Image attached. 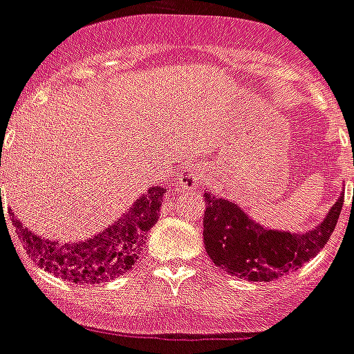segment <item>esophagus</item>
<instances>
[{"mask_svg": "<svg viewBox=\"0 0 354 354\" xmlns=\"http://www.w3.org/2000/svg\"><path fill=\"white\" fill-rule=\"evenodd\" d=\"M203 180V166L201 164H192L186 166L179 174V185L185 188H194V186L201 185Z\"/></svg>", "mask_w": 354, "mask_h": 354, "instance_id": "1", "label": "esophagus"}]
</instances>
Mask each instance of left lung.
<instances>
[{"label":"left lung","mask_w":354,"mask_h":354,"mask_svg":"<svg viewBox=\"0 0 354 354\" xmlns=\"http://www.w3.org/2000/svg\"><path fill=\"white\" fill-rule=\"evenodd\" d=\"M203 242L218 268L238 279L270 282L299 270L314 259L333 234L342 212L344 196L338 197L317 227L306 232L275 231L249 218L240 205L205 192Z\"/></svg>","instance_id":"1"}]
</instances>
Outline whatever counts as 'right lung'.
Here are the masks:
<instances>
[{"label": "right lung", "instance_id": "obj_1", "mask_svg": "<svg viewBox=\"0 0 354 354\" xmlns=\"http://www.w3.org/2000/svg\"><path fill=\"white\" fill-rule=\"evenodd\" d=\"M164 196V188L151 186L120 220L112 221L95 236L79 242L60 243L38 236L16 218H12V225L26 253L38 268L75 284H101L123 275L138 260L147 232L158 221Z\"/></svg>", "mask_w": 354, "mask_h": 354}]
</instances>
